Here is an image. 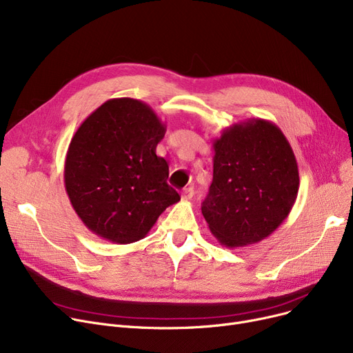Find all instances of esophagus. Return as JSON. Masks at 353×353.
Returning a JSON list of instances; mask_svg holds the SVG:
<instances>
[{
    "instance_id": "34e87169",
    "label": "esophagus",
    "mask_w": 353,
    "mask_h": 353,
    "mask_svg": "<svg viewBox=\"0 0 353 353\" xmlns=\"http://www.w3.org/2000/svg\"><path fill=\"white\" fill-rule=\"evenodd\" d=\"M193 196H194V189H193V188L183 189V192H181V200L188 201V200H190Z\"/></svg>"
}]
</instances>
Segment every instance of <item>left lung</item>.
Segmentation results:
<instances>
[{
  "instance_id": "1",
  "label": "left lung",
  "mask_w": 353,
  "mask_h": 353,
  "mask_svg": "<svg viewBox=\"0 0 353 353\" xmlns=\"http://www.w3.org/2000/svg\"><path fill=\"white\" fill-rule=\"evenodd\" d=\"M213 181L203 201L212 234L226 248L261 242L279 228L299 192V170L272 121L236 123L213 141Z\"/></svg>"
}]
</instances>
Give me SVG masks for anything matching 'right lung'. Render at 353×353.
Here are the masks:
<instances>
[{
	"label": "right lung",
	"instance_id": "obj_1",
	"mask_svg": "<svg viewBox=\"0 0 353 353\" xmlns=\"http://www.w3.org/2000/svg\"><path fill=\"white\" fill-rule=\"evenodd\" d=\"M165 125L134 99H111L81 123L64 164L72 209L88 230L113 243L143 239L180 200L167 184L169 164L156 154Z\"/></svg>",
	"mask_w": 353,
	"mask_h": 353
}]
</instances>
